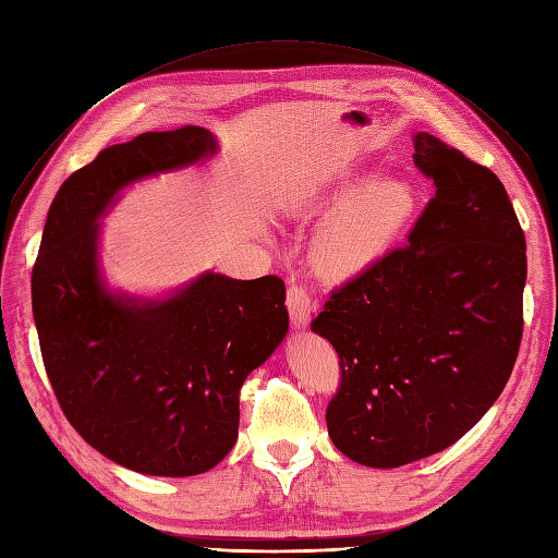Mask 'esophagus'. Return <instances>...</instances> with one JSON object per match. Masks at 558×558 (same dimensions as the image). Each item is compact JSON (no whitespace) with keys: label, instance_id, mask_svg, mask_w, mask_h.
<instances>
[{"label":"esophagus","instance_id":"obj_1","mask_svg":"<svg viewBox=\"0 0 558 558\" xmlns=\"http://www.w3.org/2000/svg\"><path fill=\"white\" fill-rule=\"evenodd\" d=\"M287 307H289L291 322L298 326V329H301V326L310 324V317H312V312H315L317 303H315V298H312V293L303 287V283L291 281L289 295H287Z\"/></svg>","mask_w":558,"mask_h":558}]
</instances>
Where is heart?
Segmentation results:
<instances>
[{"mask_svg": "<svg viewBox=\"0 0 558 558\" xmlns=\"http://www.w3.org/2000/svg\"><path fill=\"white\" fill-rule=\"evenodd\" d=\"M355 180L341 182L348 189ZM418 208L412 180L378 174L336 203L315 239L317 260L329 271H355L396 243Z\"/></svg>", "mask_w": 558, "mask_h": 558, "instance_id": "obj_1", "label": "heart"}]
</instances>
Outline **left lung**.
Listing matches in <instances>:
<instances>
[{
    "mask_svg": "<svg viewBox=\"0 0 558 558\" xmlns=\"http://www.w3.org/2000/svg\"><path fill=\"white\" fill-rule=\"evenodd\" d=\"M414 166L436 196L407 246L331 291L310 324L341 366L329 436L374 469L442 452L478 424L523 336L525 236L505 184L428 132Z\"/></svg>",
    "mask_w": 558,
    "mask_h": 558,
    "instance_id": "left-lung-1",
    "label": "left lung"
}]
</instances>
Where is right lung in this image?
I'll return each instance as SVG.
<instances>
[{
	"instance_id": "right-lung-1",
	"label": "right lung",
	"mask_w": 558,
	"mask_h": 558,
	"mask_svg": "<svg viewBox=\"0 0 558 558\" xmlns=\"http://www.w3.org/2000/svg\"><path fill=\"white\" fill-rule=\"evenodd\" d=\"M215 151L208 130L144 132L75 170L53 198L33 267L39 350L65 418L94 450L148 475L213 469L239 436L246 376L289 329L275 275H203L168 301L108 293L94 222L142 177Z\"/></svg>"
}]
</instances>
